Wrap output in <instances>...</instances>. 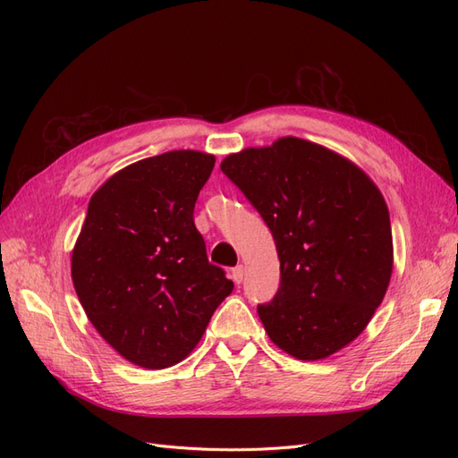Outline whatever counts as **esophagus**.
Masks as SVG:
<instances>
[{
  "label": "esophagus",
  "instance_id": "34e87169",
  "mask_svg": "<svg viewBox=\"0 0 458 458\" xmlns=\"http://www.w3.org/2000/svg\"><path fill=\"white\" fill-rule=\"evenodd\" d=\"M231 279L237 283V284H241L242 283V279H244V267L242 266H237L234 269H231Z\"/></svg>",
  "mask_w": 458,
  "mask_h": 458
}]
</instances>
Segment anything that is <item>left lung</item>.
Instances as JSON below:
<instances>
[{
    "label": "left lung",
    "mask_w": 458,
    "mask_h": 458,
    "mask_svg": "<svg viewBox=\"0 0 458 458\" xmlns=\"http://www.w3.org/2000/svg\"><path fill=\"white\" fill-rule=\"evenodd\" d=\"M271 229L281 286L258 315L271 342L317 361L353 342L392 279L390 212L372 179L338 152L300 137L221 162Z\"/></svg>",
    "instance_id": "8db88e82"
}]
</instances>
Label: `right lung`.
Returning <instances> with one entry per match:
<instances>
[{"instance_id":"1","label":"right lung","mask_w":458,"mask_h":458,"mask_svg":"<svg viewBox=\"0 0 458 458\" xmlns=\"http://www.w3.org/2000/svg\"><path fill=\"white\" fill-rule=\"evenodd\" d=\"M214 164L200 150L164 152L116 172L89 200L72 283L97 332L137 367L183 361L233 293L192 221Z\"/></svg>"}]
</instances>
